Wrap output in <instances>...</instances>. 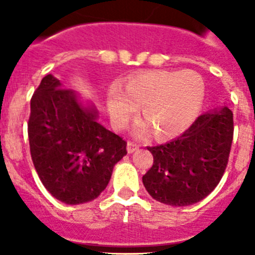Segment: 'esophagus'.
I'll list each match as a JSON object with an SVG mask.
<instances>
[{
    "label": "esophagus",
    "mask_w": 255,
    "mask_h": 255,
    "mask_svg": "<svg viewBox=\"0 0 255 255\" xmlns=\"http://www.w3.org/2000/svg\"><path fill=\"white\" fill-rule=\"evenodd\" d=\"M138 148H139L138 144L133 143V142H130V141L127 142V152H128V153H133V152L137 151Z\"/></svg>",
    "instance_id": "esophagus-1"
}]
</instances>
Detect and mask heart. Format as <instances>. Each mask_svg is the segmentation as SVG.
Masks as SVG:
<instances>
[{
	"label": "heart",
	"instance_id": "obj_1",
	"mask_svg": "<svg viewBox=\"0 0 255 255\" xmlns=\"http://www.w3.org/2000/svg\"><path fill=\"white\" fill-rule=\"evenodd\" d=\"M205 85L195 71L154 70L135 74L125 89L108 92V111L117 125H125L141 107V116L157 138H170L190 127L203 106Z\"/></svg>",
	"mask_w": 255,
	"mask_h": 255
}]
</instances>
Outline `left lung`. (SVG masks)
I'll return each instance as SVG.
<instances>
[{"mask_svg": "<svg viewBox=\"0 0 255 255\" xmlns=\"http://www.w3.org/2000/svg\"><path fill=\"white\" fill-rule=\"evenodd\" d=\"M233 133V112L223 107L197 117L177 138L147 147L153 156V165L142 177L148 194L171 206L199 203L224 175Z\"/></svg>", "mask_w": 255, "mask_h": 255, "instance_id": "1", "label": "left lung"}]
</instances>
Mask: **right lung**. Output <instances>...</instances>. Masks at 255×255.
I'll return each instance as SVG.
<instances>
[{"mask_svg":"<svg viewBox=\"0 0 255 255\" xmlns=\"http://www.w3.org/2000/svg\"><path fill=\"white\" fill-rule=\"evenodd\" d=\"M98 111L47 74L31 98L27 132L31 158L45 189L61 203L97 199L127 142L98 122Z\"/></svg>","mask_w":255,"mask_h":255,"instance_id":"obj_1","label":"right lung"}]
</instances>
